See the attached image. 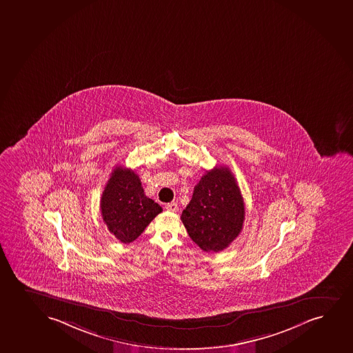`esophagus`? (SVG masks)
<instances>
[{"instance_id": "34e87169", "label": "esophagus", "mask_w": 353, "mask_h": 353, "mask_svg": "<svg viewBox=\"0 0 353 353\" xmlns=\"http://www.w3.org/2000/svg\"><path fill=\"white\" fill-rule=\"evenodd\" d=\"M166 210H169L171 212H179V205L177 203H168L165 205Z\"/></svg>"}]
</instances>
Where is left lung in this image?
Segmentation results:
<instances>
[{
    "instance_id": "obj_1",
    "label": "left lung",
    "mask_w": 353,
    "mask_h": 353,
    "mask_svg": "<svg viewBox=\"0 0 353 353\" xmlns=\"http://www.w3.org/2000/svg\"><path fill=\"white\" fill-rule=\"evenodd\" d=\"M191 240L204 252H221L240 235L245 202L225 166L205 171L181 216Z\"/></svg>"
}]
</instances>
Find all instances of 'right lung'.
<instances>
[{"label": "right lung", "mask_w": 353, "mask_h": 353, "mask_svg": "<svg viewBox=\"0 0 353 353\" xmlns=\"http://www.w3.org/2000/svg\"><path fill=\"white\" fill-rule=\"evenodd\" d=\"M100 209L108 230L123 243L136 240L162 207L144 194L138 174L116 166L103 191Z\"/></svg>", "instance_id": "obj_1"}]
</instances>
